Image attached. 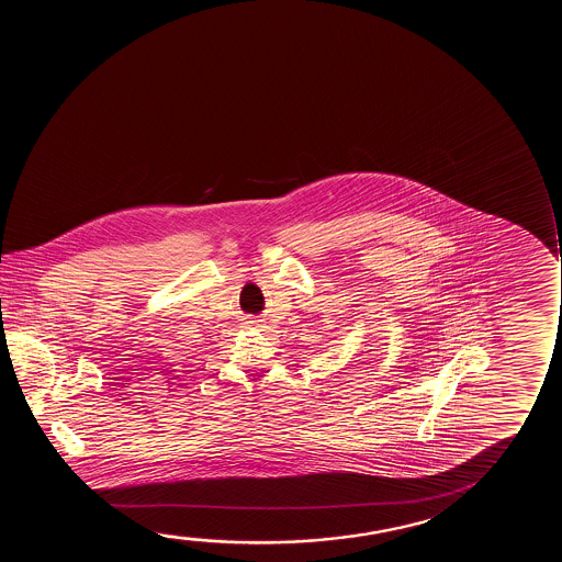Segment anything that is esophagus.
<instances>
[{
	"label": "esophagus",
	"mask_w": 562,
	"mask_h": 562,
	"mask_svg": "<svg viewBox=\"0 0 562 562\" xmlns=\"http://www.w3.org/2000/svg\"><path fill=\"white\" fill-rule=\"evenodd\" d=\"M259 321H246V326H249V328H251V326H259Z\"/></svg>",
	"instance_id": "obj_1"
}]
</instances>
